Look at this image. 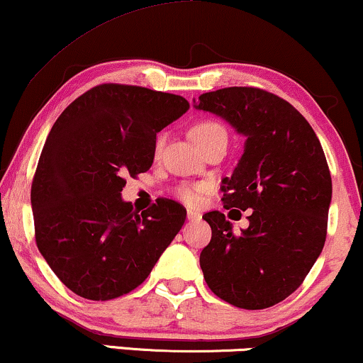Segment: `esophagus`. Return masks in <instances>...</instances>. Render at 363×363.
Wrapping results in <instances>:
<instances>
[{"instance_id": "esophagus-1", "label": "esophagus", "mask_w": 363, "mask_h": 363, "mask_svg": "<svg viewBox=\"0 0 363 363\" xmlns=\"http://www.w3.org/2000/svg\"><path fill=\"white\" fill-rule=\"evenodd\" d=\"M186 218H189V222H199L202 216H200L199 212H195V210H189V212H186Z\"/></svg>"}]
</instances>
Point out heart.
I'll return each mask as SVG.
<instances>
[{
    "instance_id": "1",
    "label": "heart",
    "mask_w": 363,
    "mask_h": 363,
    "mask_svg": "<svg viewBox=\"0 0 363 363\" xmlns=\"http://www.w3.org/2000/svg\"><path fill=\"white\" fill-rule=\"evenodd\" d=\"M218 134H225V136H227L225 129H223L220 124L212 123V121H203V123L195 124V126L191 128V131H190L191 140L195 141L196 146L202 145L203 141L212 140L213 136H218ZM163 143H164V136H160L158 140H156V143H155L156 153H160L161 147H163ZM203 190H205V186L183 185L177 190V195H178V199H180L182 202H185L186 205H196L200 202V194H202Z\"/></svg>"
}]
</instances>
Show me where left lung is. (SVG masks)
Listing matches in <instances>:
<instances>
[{"instance_id": "left-lung-1", "label": "left lung", "mask_w": 363, "mask_h": 363, "mask_svg": "<svg viewBox=\"0 0 363 363\" xmlns=\"http://www.w3.org/2000/svg\"><path fill=\"white\" fill-rule=\"evenodd\" d=\"M245 138L222 180L223 207L252 210L235 235L220 212L203 218L212 240L200 254L208 288L237 308L262 310L294 293L320 257L332 203V177L310 123L274 94L227 87L194 99Z\"/></svg>"}]
</instances>
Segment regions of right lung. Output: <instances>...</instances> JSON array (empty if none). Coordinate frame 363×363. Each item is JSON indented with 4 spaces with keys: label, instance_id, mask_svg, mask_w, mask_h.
Returning a JSON list of instances; mask_svg holds the SVG:
<instances>
[{
    "label": "right lung",
    "instance_id": "obj_1",
    "mask_svg": "<svg viewBox=\"0 0 363 363\" xmlns=\"http://www.w3.org/2000/svg\"><path fill=\"white\" fill-rule=\"evenodd\" d=\"M190 109L183 97L102 84L58 116L31 185L40 254L79 296L107 301L138 288L185 223L180 203L134 210L124 177L151 168L156 133Z\"/></svg>",
    "mask_w": 363,
    "mask_h": 363
}]
</instances>
